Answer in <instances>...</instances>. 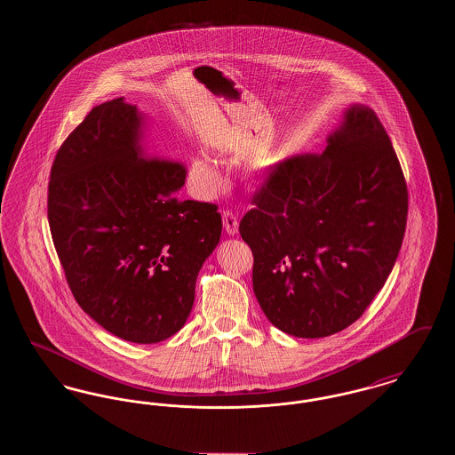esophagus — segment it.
<instances>
[{
  "label": "esophagus",
  "instance_id": "1",
  "mask_svg": "<svg viewBox=\"0 0 455 455\" xmlns=\"http://www.w3.org/2000/svg\"><path fill=\"white\" fill-rule=\"evenodd\" d=\"M223 227L228 235H235L238 232V218L232 212H223Z\"/></svg>",
  "mask_w": 455,
  "mask_h": 455
}]
</instances>
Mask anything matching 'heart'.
Instances as JSON below:
<instances>
[{
  "label": "heart",
  "mask_w": 455,
  "mask_h": 455,
  "mask_svg": "<svg viewBox=\"0 0 455 455\" xmlns=\"http://www.w3.org/2000/svg\"><path fill=\"white\" fill-rule=\"evenodd\" d=\"M191 173H193L196 182L206 191H215L221 184V177H220L217 167L204 156H199L193 160Z\"/></svg>",
  "instance_id": "b5f03b06"
}]
</instances>
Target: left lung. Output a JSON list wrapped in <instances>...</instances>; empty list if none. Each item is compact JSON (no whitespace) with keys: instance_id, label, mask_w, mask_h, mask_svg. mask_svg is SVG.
Wrapping results in <instances>:
<instances>
[{"instance_id":"left-lung-1","label":"left lung","mask_w":455,"mask_h":455,"mask_svg":"<svg viewBox=\"0 0 455 455\" xmlns=\"http://www.w3.org/2000/svg\"><path fill=\"white\" fill-rule=\"evenodd\" d=\"M252 204L238 232L269 323L314 339L360 319L394 267L408 218L406 179L377 114L351 106L324 153L273 165Z\"/></svg>"}]
</instances>
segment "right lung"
I'll return each mask as SVG.
<instances>
[{
  "instance_id": "obj_1",
  "label": "right lung",
  "mask_w": 455,
  "mask_h": 455,
  "mask_svg": "<svg viewBox=\"0 0 455 455\" xmlns=\"http://www.w3.org/2000/svg\"><path fill=\"white\" fill-rule=\"evenodd\" d=\"M141 121L123 97L88 112L56 153L47 218L78 305L114 336L150 345L189 317L221 215L175 197L188 171L143 152Z\"/></svg>"
}]
</instances>
